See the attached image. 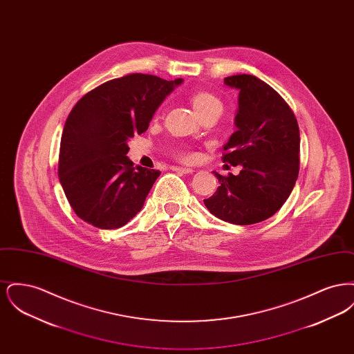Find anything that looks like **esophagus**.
Returning <instances> with one entry per match:
<instances>
[{"instance_id": "esophagus-1", "label": "esophagus", "mask_w": 354, "mask_h": 354, "mask_svg": "<svg viewBox=\"0 0 354 354\" xmlns=\"http://www.w3.org/2000/svg\"><path fill=\"white\" fill-rule=\"evenodd\" d=\"M172 171H178V172H183V174H192L194 169H189V167H178V166H174L171 167Z\"/></svg>"}]
</instances>
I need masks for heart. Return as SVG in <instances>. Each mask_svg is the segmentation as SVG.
I'll use <instances>...</instances> for the list:
<instances>
[{"label":"heart","instance_id":"1","mask_svg":"<svg viewBox=\"0 0 354 354\" xmlns=\"http://www.w3.org/2000/svg\"><path fill=\"white\" fill-rule=\"evenodd\" d=\"M191 102H192V106L196 111V114L201 117L204 113H208V111H212V110H218L221 113L223 110V104L220 102L219 98L211 93H207V91H199V93H195L192 97H191ZM179 158L188 160L191 158H194V153L189 151H178Z\"/></svg>","mask_w":354,"mask_h":354}]
</instances>
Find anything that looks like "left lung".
I'll list each match as a JSON object with an SVG mask.
<instances>
[{"label":"left lung","instance_id":"obj_1","mask_svg":"<svg viewBox=\"0 0 354 354\" xmlns=\"http://www.w3.org/2000/svg\"><path fill=\"white\" fill-rule=\"evenodd\" d=\"M224 84L239 90V109L223 162L241 171H214L220 185L204 204L219 219L248 225L274 215L289 198L300 169V130L290 107L264 81L239 74Z\"/></svg>","mask_w":354,"mask_h":354}]
</instances>
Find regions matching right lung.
<instances>
[{"instance_id":"1","label":"right lung","mask_w":354,"mask_h":354,"mask_svg":"<svg viewBox=\"0 0 354 354\" xmlns=\"http://www.w3.org/2000/svg\"><path fill=\"white\" fill-rule=\"evenodd\" d=\"M182 82L129 74L77 102L62 131L58 176L78 218L115 230L142 209L160 172L134 167L127 143L149 129L158 107Z\"/></svg>"}]
</instances>
